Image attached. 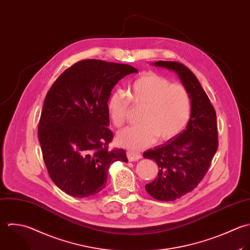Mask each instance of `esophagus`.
Instances as JSON below:
<instances>
[{
	"label": "esophagus",
	"mask_w": 250,
	"mask_h": 250,
	"mask_svg": "<svg viewBox=\"0 0 250 250\" xmlns=\"http://www.w3.org/2000/svg\"><path fill=\"white\" fill-rule=\"evenodd\" d=\"M141 154L140 153H137V152H134V151H128L127 152V158L130 162H136L138 160L141 159Z\"/></svg>",
	"instance_id": "1"
}]
</instances>
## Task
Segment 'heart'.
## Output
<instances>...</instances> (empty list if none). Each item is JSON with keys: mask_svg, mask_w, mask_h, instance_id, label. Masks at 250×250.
<instances>
[{"mask_svg": "<svg viewBox=\"0 0 250 250\" xmlns=\"http://www.w3.org/2000/svg\"><path fill=\"white\" fill-rule=\"evenodd\" d=\"M130 103L142 108L141 124L120 131L117 140L132 150L147 147L156 138L159 141L174 138L186 127L191 117L192 99L187 88L154 72L136 78L129 85L128 95L121 90L109 95L107 108L115 127L120 128L126 122Z\"/></svg>", "mask_w": 250, "mask_h": 250, "instance_id": "1", "label": "heart"}]
</instances>
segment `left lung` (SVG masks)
I'll use <instances>...</instances> for the list:
<instances>
[{
  "mask_svg": "<svg viewBox=\"0 0 250 250\" xmlns=\"http://www.w3.org/2000/svg\"><path fill=\"white\" fill-rule=\"evenodd\" d=\"M156 66L175 71L192 99L191 118L186 129L166 144L143 153L158 164L157 178L146 185L158 201L171 202L192 192L207 174L218 149L216 112L196 75L176 61H157Z\"/></svg>",
  "mask_w": 250,
  "mask_h": 250,
  "instance_id": "left-lung-1",
  "label": "left lung"
}]
</instances>
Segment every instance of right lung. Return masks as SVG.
<instances>
[{"mask_svg":"<svg viewBox=\"0 0 250 250\" xmlns=\"http://www.w3.org/2000/svg\"><path fill=\"white\" fill-rule=\"evenodd\" d=\"M127 65L100 59L78 61L46 93L38 126L42 159L53 183L66 194L87 198L99 193L115 162L126 163L124 149H110L108 97L126 75Z\"/></svg>","mask_w":250,"mask_h":250,"instance_id":"right-lung-1","label":"right lung"}]
</instances>
